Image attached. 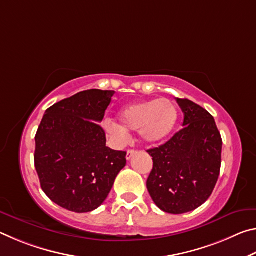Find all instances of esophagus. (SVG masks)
Here are the masks:
<instances>
[{"label": "esophagus", "instance_id": "1", "mask_svg": "<svg viewBox=\"0 0 256 256\" xmlns=\"http://www.w3.org/2000/svg\"><path fill=\"white\" fill-rule=\"evenodd\" d=\"M136 154V151L134 150V149H130V150H128V152H126V159L128 160H130L131 159L134 154Z\"/></svg>", "mask_w": 256, "mask_h": 256}]
</instances>
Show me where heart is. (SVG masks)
Returning <instances> with one entry per match:
<instances>
[{
	"mask_svg": "<svg viewBox=\"0 0 256 256\" xmlns=\"http://www.w3.org/2000/svg\"><path fill=\"white\" fill-rule=\"evenodd\" d=\"M178 112L175 104L167 98L140 102L123 108L120 112V124L106 120V131L124 140L128 131L140 132L146 144H154L164 140L174 130Z\"/></svg>",
	"mask_w": 256,
	"mask_h": 256,
	"instance_id": "b5f03b06",
	"label": "heart"
}]
</instances>
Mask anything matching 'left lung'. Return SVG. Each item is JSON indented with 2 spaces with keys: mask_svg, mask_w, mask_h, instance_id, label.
Here are the masks:
<instances>
[{
  "mask_svg": "<svg viewBox=\"0 0 256 256\" xmlns=\"http://www.w3.org/2000/svg\"><path fill=\"white\" fill-rule=\"evenodd\" d=\"M176 100L184 112V128L164 144L148 150L154 168L146 188L160 210L180 214L196 210L212 194L222 140L209 112L188 99Z\"/></svg>",
  "mask_w": 256,
  "mask_h": 256,
  "instance_id": "left-lung-1",
  "label": "left lung"
}]
</instances>
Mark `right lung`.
Here are the masks:
<instances>
[{
    "label": "right lung",
    "instance_id": "add662e5",
    "mask_svg": "<svg viewBox=\"0 0 256 256\" xmlns=\"http://www.w3.org/2000/svg\"><path fill=\"white\" fill-rule=\"evenodd\" d=\"M114 94L90 89L63 99L45 112L37 130L34 157L40 186L64 209H97L126 164V152L106 146L99 125Z\"/></svg>",
    "mask_w": 256,
    "mask_h": 256
}]
</instances>
